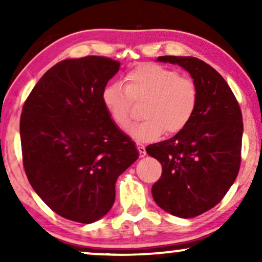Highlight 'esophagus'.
Wrapping results in <instances>:
<instances>
[{
    "label": "esophagus",
    "instance_id": "34e87169",
    "mask_svg": "<svg viewBox=\"0 0 262 262\" xmlns=\"http://www.w3.org/2000/svg\"><path fill=\"white\" fill-rule=\"evenodd\" d=\"M137 148H138V151H139L140 158H144V156L146 155V150H145V148H144V145H140V144H137Z\"/></svg>",
    "mask_w": 262,
    "mask_h": 262
}]
</instances>
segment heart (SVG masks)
Segmentation results:
<instances>
[{"label": "heart", "instance_id": "heart-1", "mask_svg": "<svg viewBox=\"0 0 262 262\" xmlns=\"http://www.w3.org/2000/svg\"><path fill=\"white\" fill-rule=\"evenodd\" d=\"M125 86L111 82L102 90L101 100L117 127L130 124L134 103H143L144 121L128 133L139 143H151L165 134L183 130L198 104V87L189 77L156 64H143L125 75Z\"/></svg>", "mask_w": 262, "mask_h": 262}]
</instances>
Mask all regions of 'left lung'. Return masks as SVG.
Here are the masks:
<instances>
[{"mask_svg": "<svg viewBox=\"0 0 262 262\" xmlns=\"http://www.w3.org/2000/svg\"><path fill=\"white\" fill-rule=\"evenodd\" d=\"M158 61L185 69L198 87L191 122L170 139L146 146L161 162L152 185L160 208L180 218L202 214L223 200L240 167L243 116L235 96L222 75L193 56H159Z\"/></svg>", "mask_w": 262, "mask_h": 262, "instance_id": "1", "label": "left lung"}]
</instances>
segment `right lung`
Returning <instances> with one entry per match:
<instances>
[{
	"label": "right lung",
	"mask_w": 262,
	"mask_h": 262,
	"mask_svg": "<svg viewBox=\"0 0 262 262\" xmlns=\"http://www.w3.org/2000/svg\"><path fill=\"white\" fill-rule=\"evenodd\" d=\"M119 66L104 56L62 60L41 76L23 106L26 175L43 202L69 221L90 224L106 215L117 179L139 158L101 100Z\"/></svg>",
	"instance_id": "right-lung-1"
}]
</instances>
